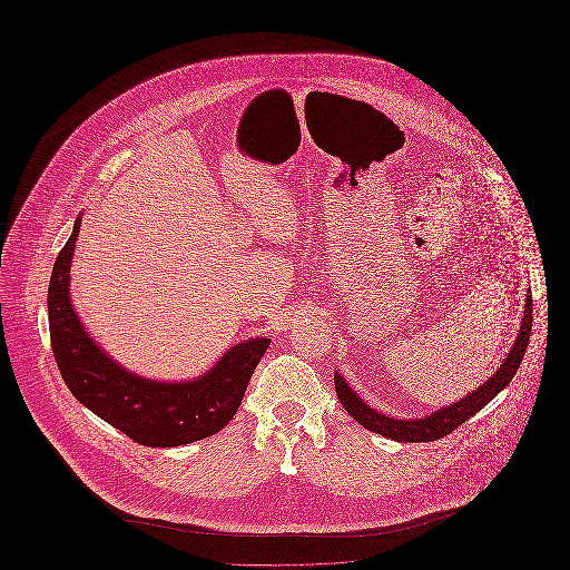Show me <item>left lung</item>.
<instances>
[{
    "mask_svg": "<svg viewBox=\"0 0 570 570\" xmlns=\"http://www.w3.org/2000/svg\"><path fill=\"white\" fill-rule=\"evenodd\" d=\"M530 331H532V295L528 291L525 309H523L517 340L507 354V358L502 361V365L495 370V374L488 382H483L479 389H474L465 397H461L460 402L434 410L432 414H425L421 419H395V416L382 414L379 410L367 406L354 393L353 386L340 372H335V393H337L342 406L346 407V412L370 432H376V434L397 440V442L440 440V438L451 434L455 428H460L461 423H465L470 416H474L479 410L488 406L502 389L509 386V382L515 376L517 370L521 365V358L528 348Z\"/></svg>",
    "mask_w": 570,
    "mask_h": 570,
    "instance_id": "obj_1",
    "label": "left lung"
}]
</instances>
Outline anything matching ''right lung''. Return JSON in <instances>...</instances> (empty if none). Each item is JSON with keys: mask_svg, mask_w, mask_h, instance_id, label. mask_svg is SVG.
Masks as SVG:
<instances>
[{"mask_svg": "<svg viewBox=\"0 0 570 570\" xmlns=\"http://www.w3.org/2000/svg\"><path fill=\"white\" fill-rule=\"evenodd\" d=\"M79 230L81 216L55 261L47 301L55 361L70 393L142 446H181L217 434L235 416L272 340H244L212 370L181 382L142 379L121 367L94 342L72 305L70 267Z\"/></svg>", "mask_w": 570, "mask_h": 570, "instance_id": "add662e5", "label": "right lung"}]
</instances>
